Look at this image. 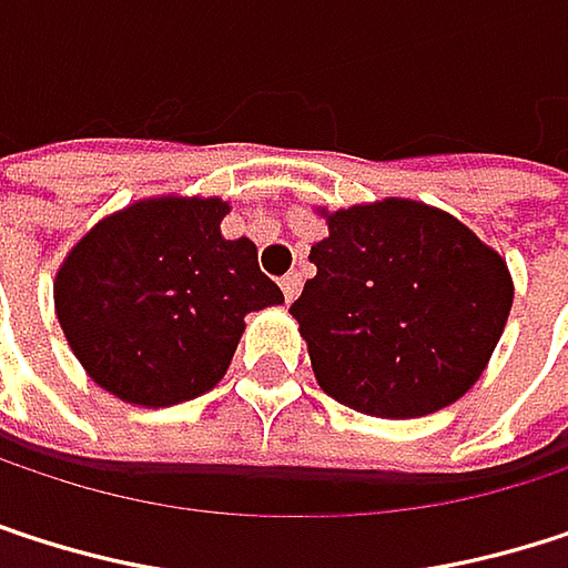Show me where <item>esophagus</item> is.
Here are the masks:
<instances>
[{"label":"esophagus","instance_id":"esophagus-1","mask_svg":"<svg viewBox=\"0 0 568 568\" xmlns=\"http://www.w3.org/2000/svg\"><path fill=\"white\" fill-rule=\"evenodd\" d=\"M281 291H284V301L291 304V301L301 294V274H297V271L284 274V277H281Z\"/></svg>","mask_w":568,"mask_h":568}]
</instances>
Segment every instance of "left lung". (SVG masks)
I'll return each instance as SVG.
<instances>
[{
	"instance_id": "8db88e82",
	"label": "left lung",
	"mask_w": 568,
	"mask_h": 568,
	"mask_svg": "<svg viewBox=\"0 0 568 568\" xmlns=\"http://www.w3.org/2000/svg\"><path fill=\"white\" fill-rule=\"evenodd\" d=\"M327 231L311 247L317 274L291 304L321 390L384 420L456 404L503 337L506 261L453 214L407 197L334 211Z\"/></svg>"
}]
</instances>
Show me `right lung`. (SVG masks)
<instances>
[{
  "label": "right lung",
  "instance_id": "obj_1",
  "mask_svg": "<svg viewBox=\"0 0 568 568\" xmlns=\"http://www.w3.org/2000/svg\"><path fill=\"white\" fill-rule=\"evenodd\" d=\"M221 197H148L99 221L55 274V314L89 377L125 404L211 390L244 317L284 304L247 237L224 241Z\"/></svg>",
  "mask_w": 568,
  "mask_h": 568
}]
</instances>
